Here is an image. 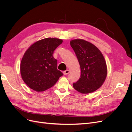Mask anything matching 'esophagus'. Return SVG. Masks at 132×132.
Returning a JSON list of instances; mask_svg holds the SVG:
<instances>
[{
    "label": "esophagus",
    "instance_id": "34e87169",
    "mask_svg": "<svg viewBox=\"0 0 132 132\" xmlns=\"http://www.w3.org/2000/svg\"><path fill=\"white\" fill-rule=\"evenodd\" d=\"M70 72V70H66L64 71V75H67V74H68Z\"/></svg>",
    "mask_w": 132,
    "mask_h": 132
}]
</instances>
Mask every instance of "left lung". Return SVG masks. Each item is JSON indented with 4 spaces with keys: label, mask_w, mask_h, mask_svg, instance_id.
I'll return each mask as SVG.
<instances>
[{
    "label": "left lung",
    "mask_w": 132,
    "mask_h": 132,
    "mask_svg": "<svg viewBox=\"0 0 132 132\" xmlns=\"http://www.w3.org/2000/svg\"><path fill=\"white\" fill-rule=\"evenodd\" d=\"M79 62L81 75L73 87L81 94L97 90L105 82L107 75L106 62L103 54L93 43L83 39L70 41Z\"/></svg>",
    "instance_id": "8db88e82"
}]
</instances>
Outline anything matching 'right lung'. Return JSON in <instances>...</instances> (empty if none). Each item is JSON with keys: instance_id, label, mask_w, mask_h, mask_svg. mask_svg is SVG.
<instances>
[{"instance_id": "obj_1", "label": "right lung", "mask_w": 132, "mask_h": 132, "mask_svg": "<svg viewBox=\"0 0 132 132\" xmlns=\"http://www.w3.org/2000/svg\"><path fill=\"white\" fill-rule=\"evenodd\" d=\"M62 42L59 38H46L34 43L26 51L20 63V74L30 88L44 91L52 87L63 75L53 56Z\"/></svg>"}]
</instances>
